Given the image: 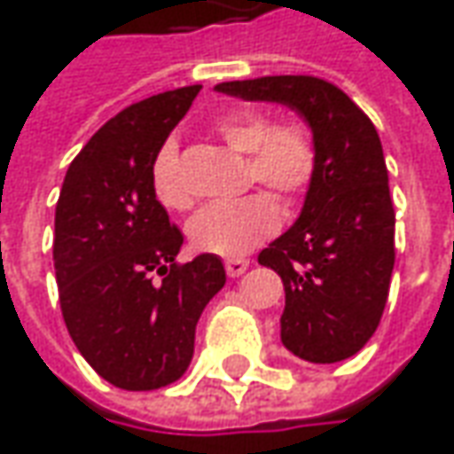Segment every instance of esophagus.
<instances>
[{
	"label": "esophagus",
	"mask_w": 454,
	"mask_h": 454,
	"mask_svg": "<svg viewBox=\"0 0 454 454\" xmlns=\"http://www.w3.org/2000/svg\"><path fill=\"white\" fill-rule=\"evenodd\" d=\"M247 269H248V259H228L226 262V274L231 277V279L241 277Z\"/></svg>",
	"instance_id": "esophagus-1"
}]
</instances>
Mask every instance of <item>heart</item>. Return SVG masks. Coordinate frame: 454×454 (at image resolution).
Returning a JSON list of instances; mask_svg holds the SVG:
<instances>
[{"mask_svg":"<svg viewBox=\"0 0 454 454\" xmlns=\"http://www.w3.org/2000/svg\"><path fill=\"white\" fill-rule=\"evenodd\" d=\"M213 131L228 147L247 154V183L264 185L286 203L305 195L317 172V145L302 119L274 121L269 111L244 109L221 116ZM152 190L165 207L183 210L190 192L180 180L177 147L162 145L152 162ZM282 213L269 192H251L233 203L200 207L188 223L192 247L206 254L239 259L277 233Z\"/></svg>","mask_w":454,"mask_h":454,"instance_id":"obj_1","label":"heart"}]
</instances>
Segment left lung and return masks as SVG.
<instances>
[{"instance_id": "1", "label": "left lung", "mask_w": 454, "mask_h": 454, "mask_svg": "<svg viewBox=\"0 0 454 454\" xmlns=\"http://www.w3.org/2000/svg\"><path fill=\"white\" fill-rule=\"evenodd\" d=\"M218 93L297 111L317 145V172L294 226L259 254L285 285L282 343L309 364L364 348L384 315L394 271V203L371 119L343 90L312 75L228 81Z\"/></svg>"}]
</instances>
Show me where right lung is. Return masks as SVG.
I'll return each mask as SVG.
<instances>
[{"label":"right lung","mask_w":454,"mask_h":454,"mask_svg":"<svg viewBox=\"0 0 454 454\" xmlns=\"http://www.w3.org/2000/svg\"><path fill=\"white\" fill-rule=\"evenodd\" d=\"M198 90L157 93L119 111L70 162L55 206L63 320L81 356L116 388L177 381L203 309L226 285L215 254L175 262L183 233L152 190V162Z\"/></svg>","instance_id":"1"}]
</instances>
